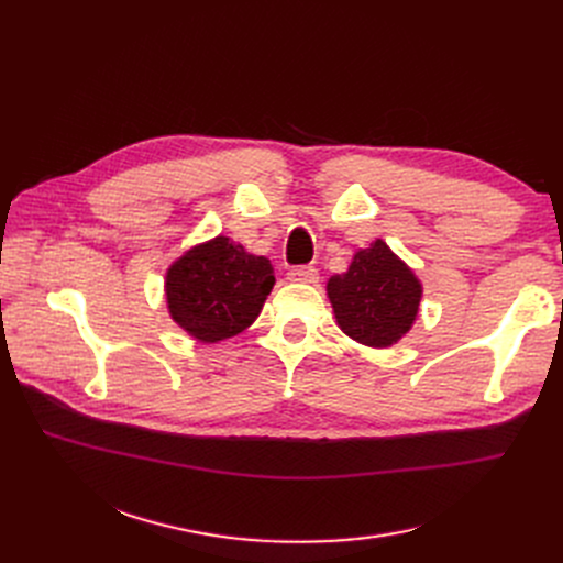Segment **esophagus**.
<instances>
[{
  "instance_id": "esophagus-1",
  "label": "esophagus",
  "mask_w": 563,
  "mask_h": 563,
  "mask_svg": "<svg viewBox=\"0 0 563 563\" xmlns=\"http://www.w3.org/2000/svg\"><path fill=\"white\" fill-rule=\"evenodd\" d=\"M290 282H302V284H316L318 282V271L313 265H296L288 271Z\"/></svg>"
}]
</instances>
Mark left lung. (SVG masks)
<instances>
[{
  "mask_svg": "<svg viewBox=\"0 0 563 563\" xmlns=\"http://www.w3.org/2000/svg\"><path fill=\"white\" fill-rule=\"evenodd\" d=\"M339 328L355 341L387 347L404 336L419 311L421 284L410 267L376 240L360 250L347 273L328 282Z\"/></svg>",
  "mask_w": 563,
  "mask_h": 563,
  "instance_id": "1",
  "label": "left lung"
}]
</instances>
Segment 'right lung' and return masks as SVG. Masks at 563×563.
<instances>
[{"label": "right lung", "mask_w": 563, "mask_h": 563, "mask_svg": "<svg viewBox=\"0 0 563 563\" xmlns=\"http://www.w3.org/2000/svg\"><path fill=\"white\" fill-rule=\"evenodd\" d=\"M273 286L271 261L247 254L220 235L169 267V313L199 341L216 343L250 328Z\"/></svg>", "instance_id": "add662e5"}]
</instances>
